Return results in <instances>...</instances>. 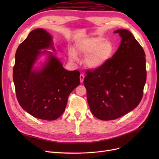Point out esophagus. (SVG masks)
Here are the masks:
<instances>
[{
  "mask_svg": "<svg viewBox=\"0 0 159 159\" xmlns=\"http://www.w3.org/2000/svg\"><path fill=\"white\" fill-rule=\"evenodd\" d=\"M84 78H85L84 75L83 74H80V81H81V83H82L83 81H84Z\"/></svg>",
  "mask_w": 159,
  "mask_h": 159,
  "instance_id": "esophagus-1",
  "label": "esophagus"
}]
</instances>
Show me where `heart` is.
<instances>
[{"mask_svg":"<svg viewBox=\"0 0 159 159\" xmlns=\"http://www.w3.org/2000/svg\"><path fill=\"white\" fill-rule=\"evenodd\" d=\"M76 49L81 54L88 55L85 64L88 68L97 69L103 66L111 57L114 52V46L110 40H105L102 36L88 38L79 42ZM69 56L71 60H77L74 50H70Z\"/></svg>","mask_w":159,"mask_h":159,"instance_id":"1","label":"heart"}]
</instances>
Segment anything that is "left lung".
<instances>
[{
    "label": "left lung",
    "mask_w": 159,
    "mask_h": 159,
    "mask_svg": "<svg viewBox=\"0 0 159 159\" xmlns=\"http://www.w3.org/2000/svg\"><path fill=\"white\" fill-rule=\"evenodd\" d=\"M122 40L103 66L86 71L84 84L91 113L103 121L116 119L137 107L147 79L145 54L127 30L115 31Z\"/></svg>",
    "instance_id": "8db88e82"
}]
</instances>
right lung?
I'll list each match as a JSON object with an SVG mask.
<instances>
[{
    "mask_svg": "<svg viewBox=\"0 0 159 159\" xmlns=\"http://www.w3.org/2000/svg\"><path fill=\"white\" fill-rule=\"evenodd\" d=\"M52 46V36L42 28L30 32L18 47L13 68V81L18 102L33 117L53 121L65 111L70 93L80 83V71H68L51 52L41 51ZM42 52L49 57L40 70H32Z\"/></svg>",
    "mask_w": 159,
    "mask_h": 159,
    "instance_id": "obj_1",
    "label": "right lung"
}]
</instances>
